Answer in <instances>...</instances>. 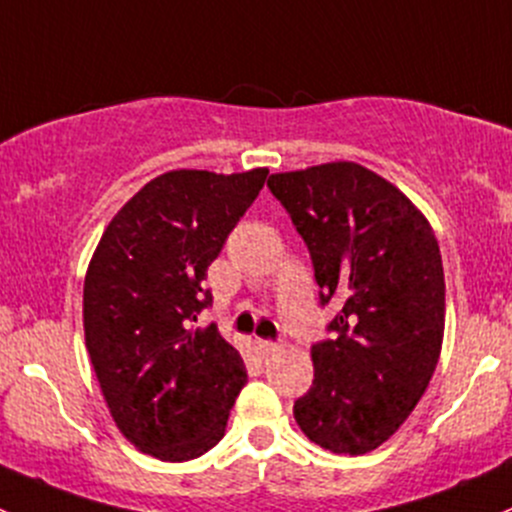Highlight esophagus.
I'll use <instances>...</instances> for the list:
<instances>
[{
	"label": "esophagus",
	"mask_w": 512,
	"mask_h": 512,
	"mask_svg": "<svg viewBox=\"0 0 512 512\" xmlns=\"http://www.w3.org/2000/svg\"><path fill=\"white\" fill-rule=\"evenodd\" d=\"M256 350L261 352V355H271V352L278 350V345L273 340H256Z\"/></svg>",
	"instance_id": "esophagus-1"
}]
</instances>
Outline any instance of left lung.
Segmentation results:
<instances>
[{
    "instance_id": "8db88e82",
    "label": "left lung",
    "mask_w": 512,
    "mask_h": 512,
    "mask_svg": "<svg viewBox=\"0 0 512 512\" xmlns=\"http://www.w3.org/2000/svg\"><path fill=\"white\" fill-rule=\"evenodd\" d=\"M268 189L308 246L320 305H342L310 350L315 379L295 421L333 453L374 451L414 412L439 362V241L394 184L355 162L271 175Z\"/></svg>"
}]
</instances>
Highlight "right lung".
<instances>
[{"mask_svg":"<svg viewBox=\"0 0 512 512\" xmlns=\"http://www.w3.org/2000/svg\"><path fill=\"white\" fill-rule=\"evenodd\" d=\"M268 170H175L155 177L100 236L83 283V328L110 414L130 444L160 461H192L217 446L246 384L239 350L202 288Z\"/></svg>","mask_w":512,"mask_h":512,"instance_id":"1","label":"right lung"}]
</instances>
